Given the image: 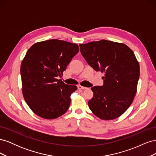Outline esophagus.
I'll use <instances>...</instances> for the list:
<instances>
[{
  "label": "esophagus",
  "instance_id": "1",
  "mask_svg": "<svg viewBox=\"0 0 156 156\" xmlns=\"http://www.w3.org/2000/svg\"><path fill=\"white\" fill-rule=\"evenodd\" d=\"M77 88H78L79 89H81V90H86V89H87V87H83V86H81V85H79V86L77 87Z\"/></svg>",
  "mask_w": 156,
  "mask_h": 156
}]
</instances>
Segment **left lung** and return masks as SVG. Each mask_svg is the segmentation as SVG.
Listing matches in <instances>:
<instances>
[{
    "label": "left lung",
    "mask_w": 156,
    "mask_h": 156,
    "mask_svg": "<svg viewBox=\"0 0 156 156\" xmlns=\"http://www.w3.org/2000/svg\"><path fill=\"white\" fill-rule=\"evenodd\" d=\"M79 47L87 63L105 73L103 85L91 88L94 96L88 102L90 109L102 120L120 116L133 101L139 78V64L133 51L124 44L105 40Z\"/></svg>",
    "instance_id": "1"
}]
</instances>
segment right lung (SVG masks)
I'll list each match as a JSON object with an SVG mask.
<instances>
[{"mask_svg": "<svg viewBox=\"0 0 156 156\" xmlns=\"http://www.w3.org/2000/svg\"><path fill=\"white\" fill-rule=\"evenodd\" d=\"M79 50L77 44L63 40L37 42L28 50L21 65L23 95L36 115L55 119L67 111L70 96L77 89L57 79Z\"/></svg>", "mask_w": 156, "mask_h": 156, "instance_id": "right-lung-1", "label": "right lung"}]
</instances>
